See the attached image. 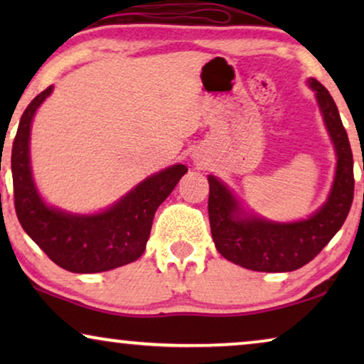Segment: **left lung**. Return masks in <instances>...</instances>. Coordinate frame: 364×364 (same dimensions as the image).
<instances>
[{
  "mask_svg": "<svg viewBox=\"0 0 364 364\" xmlns=\"http://www.w3.org/2000/svg\"><path fill=\"white\" fill-rule=\"evenodd\" d=\"M323 119L338 154L336 177L328 202L308 220L272 223L262 218L238 217L230 191L208 177V220L212 238L222 257L255 272H293L311 262L335 237L350 213L355 196L353 152L340 112L326 87L310 79Z\"/></svg>",
  "mask_w": 364,
  "mask_h": 364,
  "instance_id": "obj_1",
  "label": "left lung"
}]
</instances>
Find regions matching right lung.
Masks as SVG:
<instances>
[{
    "mask_svg": "<svg viewBox=\"0 0 364 364\" xmlns=\"http://www.w3.org/2000/svg\"><path fill=\"white\" fill-rule=\"evenodd\" d=\"M49 86L29 102L11 151L14 208L24 232L64 270L97 273L127 265L146 250L157 207L187 172L182 164L149 177L122 200L97 215H69L49 208L34 187L29 167V131L34 112L51 94Z\"/></svg>",
    "mask_w": 364,
    "mask_h": 364,
    "instance_id": "1",
    "label": "right lung"
}]
</instances>
